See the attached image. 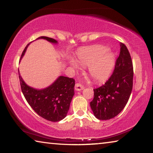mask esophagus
Wrapping results in <instances>:
<instances>
[{
    "label": "esophagus",
    "instance_id": "obj_1",
    "mask_svg": "<svg viewBox=\"0 0 153 153\" xmlns=\"http://www.w3.org/2000/svg\"><path fill=\"white\" fill-rule=\"evenodd\" d=\"M84 88L82 84H76V85H75V90H76V91H81V90H82Z\"/></svg>",
    "mask_w": 153,
    "mask_h": 153
}]
</instances>
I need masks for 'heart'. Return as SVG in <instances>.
I'll return each mask as SVG.
<instances>
[{"label": "heart", "mask_w": 153, "mask_h": 153, "mask_svg": "<svg viewBox=\"0 0 153 153\" xmlns=\"http://www.w3.org/2000/svg\"><path fill=\"white\" fill-rule=\"evenodd\" d=\"M108 51L101 45L88 46L77 53L76 62L81 66H88V73L94 81L102 82L109 77L115 64V54ZM69 63L73 69L77 68L74 61Z\"/></svg>", "instance_id": "heart-1"}]
</instances>
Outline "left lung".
<instances>
[{
    "mask_svg": "<svg viewBox=\"0 0 153 153\" xmlns=\"http://www.w3.org/2000/svg\"><path fill=\"white\" fill-rule=\"evenodd\" d=\"M133 64L126 46L120 42L115 69L104 85L94 89L90 107L96 117L108 120L117 116L128 102L133 86Z\"/></svg>",
    "mask_w": 153,
    "mask_h": 153,
    "instance_id": "obj_1",
    "label": "left lung"
}]
</instances>
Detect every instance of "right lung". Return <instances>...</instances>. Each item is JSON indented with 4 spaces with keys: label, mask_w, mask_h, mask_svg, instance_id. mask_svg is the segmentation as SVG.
<instances>
[{
    "label": "right lung",
    "mask_w": 153,
    "mask_h": 153,
    "mask_svg": "<svg viewBox=\"0 0 153 153\" xmlns=\"http://www.w3.org/2000/svg\"><path fill=\"white\" fill-rule=\"evenodd\" d=\"M38 39H45L53 44L58 43L56 40L46 36H40L36 40ZM30 43L23 51L21 59ZM19 77L24 97L38 115L53 122L61 121L66 117L74 95V79L61 76L47 88L36 89L25 84L19 72Z\"/></svg>",
    "instance_id": "obj_1"
}]
</instances>
